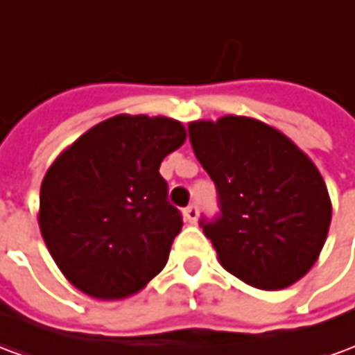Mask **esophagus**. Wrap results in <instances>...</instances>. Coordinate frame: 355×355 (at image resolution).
<instances>
[{
  "label": "esophagus",
  "mask_w": 355,
  "mask_h": 355,
  "mask_svg": "<svg viewBox=\"0 0 355 355\" xmlns=\"http://www.w3.org/2000/svg\"><path fill=\"white\" fill-rule=\"evenodd\" d=\"M183 216H185V219H187L189 223H196V219H198V206H196V204L187 206L185 211H183Z\"/></svg>",
  "instance_id": "esophagus-1"
}]
</instances>
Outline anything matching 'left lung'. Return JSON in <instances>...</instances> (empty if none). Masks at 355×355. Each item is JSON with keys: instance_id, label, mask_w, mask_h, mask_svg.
I'll list each match as a JSON object with an SVG mask.
<instances>
[{"instance_id": "8db88e82", "label": "left lung", "mask_w": 355, "mask_h": 355, "mask_svg": "<svg viewBox=\"0 0 355 355\" xmlns=\"http://www.w3.org/2000/svg\"><path fill=\"white\" fill-rule=\"evenodd\" d=\"M189 139L216 183L219 214L200 227L225 270L265 291L301 280L331 225L329 193L314 162L257 119L195 121Z\"/></svg>"}]
</instances>
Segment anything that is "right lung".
<instances>
[{
  "mask_svg": "<svg viewBox=\"0 0 355 355\" xmlns=\"http://www.w3.org/2000/svg\"><path fill=\"white\" fill-rule=\"evenodd\" d=\"M185 138L174 119L117 115L85 132L46 170L41 234L83 293L124 299L164 268L183 219L159 168Z\"/></svg>",
  "mask_w": 355,
  "mask_h": 355,
  "instance_id": "obj_1",
  "label": "right lung"
}]
</instances>
